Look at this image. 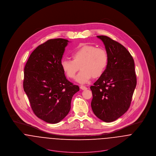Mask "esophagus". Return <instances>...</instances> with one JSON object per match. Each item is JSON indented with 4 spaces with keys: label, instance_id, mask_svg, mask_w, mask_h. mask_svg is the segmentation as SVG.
<instances>
[{
    "label": "esophagus",
    "instance_id": "esophagus-1",
    "mask_svg": "<svg viewBox=\"0 0 156 156\" xmlns=\"http://www.w3.org/2000/svg\"><path fill=\"white\" fill-rule=\"evenodd\" d=\"M80 89H82V90H86V89H87V87H85V86H83V85H81V86L80 87Z\"/></svg>",
    "mask_w": 156,
    "mask_h": 156
}]
</instances>
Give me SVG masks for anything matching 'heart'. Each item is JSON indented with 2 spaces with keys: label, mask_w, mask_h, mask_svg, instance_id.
Masks as SVG:
<instances>
[{
  "label": "heart",
  "mask_w": 156,
  "mask_h": 156,
  "mask_svg": "<svg viewBox=\"0 0 156 156\" xmlns=\"http://www.w3.org/2000/svg\"><path fill=\"white\" fill-rule=\"evenodd\" d=\"M73 61L64 59L61 61V67L69 79H74L79 69L81 71L76 77L80 83H87L92 77L97 78L105 72L108 64V55L101 48L92 45H80L71 53Z\"/></svg>",
  "instance_id": "1"
}]
</instances>
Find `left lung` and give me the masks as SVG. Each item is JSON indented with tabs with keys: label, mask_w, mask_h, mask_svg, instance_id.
<instances>
[{
	"label": "left lung",
	"mask_w": 156,
	"mask_h": 156,
	"mask_svg": "<svg viewBox=\"0 0 156 156\" xmlns=\"http://www.w3.org/2000/svg\"><path fill=\"white\" fill-rule=\"evenodd\" d=\"M108 55V64L103 74L91 86V108L95 116L110 122L129 109L136 86L134 62L130 52L111 38L99 35Z\"/></svg>",
	"instance_id": "obj_1"
}]
</instances>
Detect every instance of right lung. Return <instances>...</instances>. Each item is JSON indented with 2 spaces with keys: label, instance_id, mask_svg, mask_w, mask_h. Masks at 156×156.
I'll return each mask as SVG.
<instances>
[{
  "label": "right lung",
  "instance_id": "1",
  "mask_svg": "<svg viewBox=\"0 0 156 156\" xmlns=\"http://www.w3.org/2000/svg\"><path fill=\"white\" fill-rule=\"evenodd\" d=\"M69 41L51 39L30 54L24 69L23 89L35 115L46 122L56 124L69 113L74 94L79 90L66 79L61 60Z\"/></svg>",
  "mask_w": 156,
  "mask_h": 156
}]
</instances>
